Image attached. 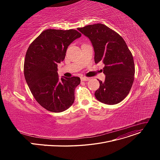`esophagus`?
Returning <instances> with one entry per match:
<instances>
[{"mask_svg":"<svg viewBox=\"0 0 160 160\" xmlns=\"http://www.w3.org/2000/svg\"><path fill=\"white\" fill-rule=\"evenodd\" d=\"M81 80L82 81H88V80H89V78H88V77H82L81 78Z\"/></svg>","mask_w":160,"mask_h":160,"instance_id":"34e87169","label":"esophagus"}]
</instances>
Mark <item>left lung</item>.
<instances>
[{
	"mask_svg": "<svg viewBox=\"0 0 160 160\" xmlns=\"http://www.w3.org/2000/svg\"><path fill=\"white\" fill-rule=\"evenodd\" d=\"M88 37L95 51V62L104 64L105 81L98 80L95 97L106 104H116L127 97L134 80L135 66L132 52L118 33L100 23L78 28Z\"/></svg>",
	"mask_w": 160,
	"mask_h": 160,
	"instance_id": "1",
	"label": "left lung"
}]
</instances>
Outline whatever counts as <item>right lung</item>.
Segmentation results:
<instances>
[{"label":"right lung","mask_w":160,"mask_h":160,"mask_svg":"<svg viewBox=\"0 0 160 160\" xmlns=\"http://www.w3.org/2000/svg\"><path fill=\"white\" fill-rule=\"evenodd\" d=\"M77 30L47 29L33 41L25 56V80L36 101L47 110L58 113L74 101L79 77L59 78L58 64L64 60L66 50L81 36Z\"/></svg>","instance_id":"right-lung-1"}]
</instances>
